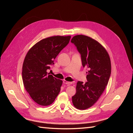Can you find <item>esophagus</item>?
<instances>
[{
	"mask_svg": "<svg viewBox=\"0 0 133 133\" xmlns=\"http://www.w3.org/2000/svg\"><path fill=\"white\" fill-rule=\"evenodd\" d=\"M63 83H64V84H67V85H70V84H71L73 83H72V82H67V81H66V80H64V81H63Z\"/></svg>",
	"mask_w": 133,
	"mask_h": 133,
	"instance_id": "1",
	"label": "esophagus"
}]
</instances>
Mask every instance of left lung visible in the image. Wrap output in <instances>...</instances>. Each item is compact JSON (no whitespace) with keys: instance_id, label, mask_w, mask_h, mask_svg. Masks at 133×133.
Listing matches in <instances>:
<instances>
[{"instance_id":"8db88e82","label":"left lung","mask_w":133,"mask_h":133,"mask_svg":"<svg viewBox=\"0 0 133 133\" xmlns=\"http://www.w3.org/2000/svg\"><path fill=\"white\" fill-rule=\"evenodd\" d=\"M71 42L80 53L83 66L89 69L87 82L78 81L76 93L72 97L74 106L85 110L95 104L104 91L111 75V62L104 47L91 37L76 35Z\"/></svg>"}]
</instances>
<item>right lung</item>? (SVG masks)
I'll return each instance as SVG.
<instances>
[{
  "mask_svg": "<svg viewBox=\"0 0 133 133\" xmlns=\"http://www.w3.org/2000/svg\"><path fill=\"white\" fill-rule=\"evenodd\" d=\"M70 36L49 37L36 43L26 54L22 67L26 90L37 104L43 106L54 102L60 91L62 80L47 72L58 53L69 43Z\"/></svg>",
  "mask_w": 133,
  "mask_h": 133,
  "instance_id": "obj_1",
  "label": "right lung"
}]
</instances>
